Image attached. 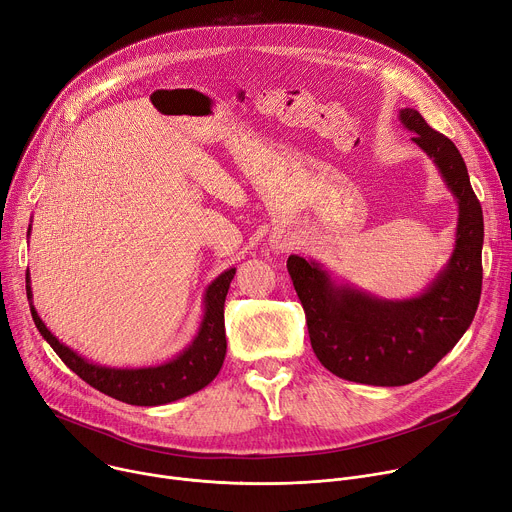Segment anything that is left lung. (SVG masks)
Here are the masks:
<instances>
[{
  "instance_id": "8db88e82",
  "label": "left lung",
  "mask_w": 512,
  "mask_h": 512,
  "mask_svg": "<svg viewBox=\"0 0 512 512\" xmlns=\"http://www.w3.org/2000/svg\"><path fill=\"white\" fill-rule=\"evenodd\" d=\"M400 122L439 167L459 206L445 269L421 296L382 300L335 284L314 261L288 257L318 361L343 380L369 386H406L429 374L468 331L482 294L484 218L468 167L449 138L414 108H402Z\"/></svg>"
}]
</instances>
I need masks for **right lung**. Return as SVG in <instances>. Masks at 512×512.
<instances>
[{"label":"right lung","mask_w":512,"mask_h":512,"mask_svg":"<svg viewBox=\"0 0 512 512\" xmlns=\"http://www.w3.org/2000/svg\"><path fill=\"white\" fill-rule=\"evenodd\" d=\"M235 273L237 267H230L208 286L204 296V318L190 347H185L177 357H173L167 363L136 369L104 367L98 363H91L73 349H69L67 345H63L49 329H46V324L40 320L32 304V288L28 273L26 294L36 329L63 359V363L69 369H73L83 382L126 404L159 406L202 390L218 376L226 355L224 300Z\"/></svg>","instance_id":"obj_1"}]
</instances>
